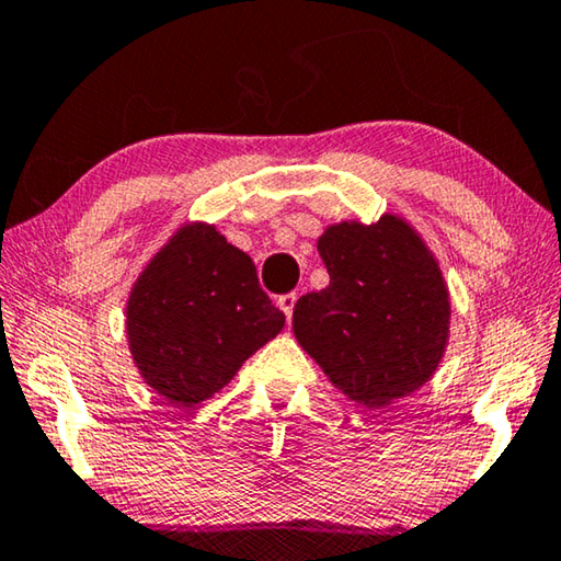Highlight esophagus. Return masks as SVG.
Masks as SVG:
<instances>
[{"instance_id":"1","label":"esophagus","mask_w":561,"mask_h":561,"mask_svg":"<svg viewBox=\"0 0 561 561\" xmlns=\"http://www.w3.org/2000/svg\"><path fill=\"white\" fill-rule=\"evenodd\" d=\"M295 305H297V295H284L277 299V307L287 317V322H291V312H295Z\"/></svg>"}]
</instances>
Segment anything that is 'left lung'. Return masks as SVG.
Instances as JSON below:
<instances>
[{"instance_id":"obj_1","label":"left lung","mask_w":561,"mask_h":561,"mask_svg":"<svg viewBox=\"0 0 561 561\" xmlns=\"http://www.w3.org/2000/svg\"><path fill=\"white\" fill-rule=\"evenodd\" d=\"M329 287L299 297L297 342L352 402L387 407L437 371L449 340V291L434 254L397 215L340 221L317 242Z\"/></svg>"}]
</instances>
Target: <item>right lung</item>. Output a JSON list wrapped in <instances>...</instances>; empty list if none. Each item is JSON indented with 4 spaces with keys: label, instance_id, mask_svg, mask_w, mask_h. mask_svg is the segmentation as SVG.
I'll return each mask as SVG.
<instances>
[{
    "label": "right lung",
    "instance_id": "right-lung-1",
    "mask_svg": "<svg viewBox=\"0 0 561 561\" xmlns=\"http://www.w3.org/2000/svg\"><path fill=\"white\" fill-rule=\"evenodd\" d=\"M282 327L284 314L262 291L249 254L204 221L176 229L127 301L131 359L174 407L217 394Z\"/></svg>",
    "mask_w": 561,
    "mask_h": 561
}]
</instances>
